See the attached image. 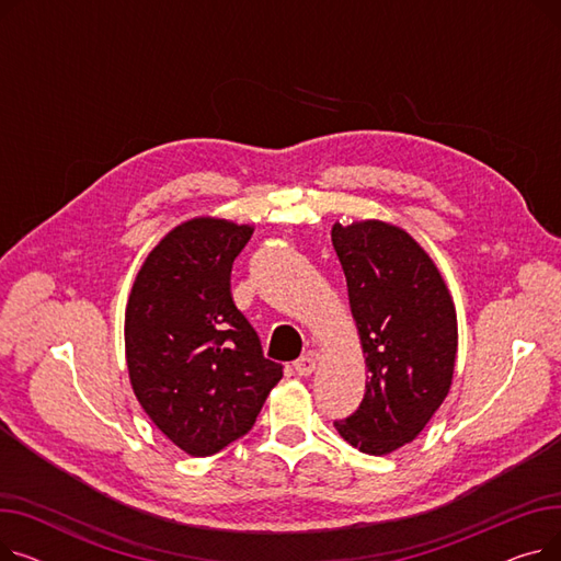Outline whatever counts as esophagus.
I'll return each mask as SVG.
<instances>
[{
    "label": "esophagus",
    "mask_w": 561,
    "mask_h": 561,
    "mask_svg": "<svg viewBox=\"0 0 561 561\" xmlns=\"http://www.w3.org/2000/svg\"><path fill=\"white\" fill-rule=\"evenodd\" d=\"M293 368H296L298 375L309 377V375L316 370V359H313V355H305V357H300L296 364H293Z\"/></svg>",
    "instance_id": "obj_1"
}]
</instances>
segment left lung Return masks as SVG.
Returning a JSON list of instances; mask_svg holds the SVG:
<instances>
[{
  "instance_id": "1",
  "label": "left lung",
  "mask_w": 561,
  "mask_h": 561,
  "mask_svg": "<svg viewBox=\"0 0 561 561\" xmlns=\"http://www.w3.org/2000/svg\"><path fill=\"white\" fill-rule=\"evenodd\" d=\"M332 243L368 370L359 409L334 427L352 448L391 455L425 430L450 393L455 302L432 256L398 225L334 222Z\"/></svg>"
}]
</instances>
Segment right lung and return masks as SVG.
I'll return each instance as SVG.
<instances>
[{"instance_id": "add662e5", "label": "right lung", "mask_w": 561, "mask_h": 561, "mask_svg": "<svg viewBox=\"0 0 561 561\" xmlns=\"http://www.w3.org/2000/svg\"><path fill=\"white\" fill-rule=\"evenodd\" d=\"M254 227L197 216L145 256L125 309V357L136 400L191 457L248 434L282 379L231 298V263Z\"/></svg>"}]
</instances>
